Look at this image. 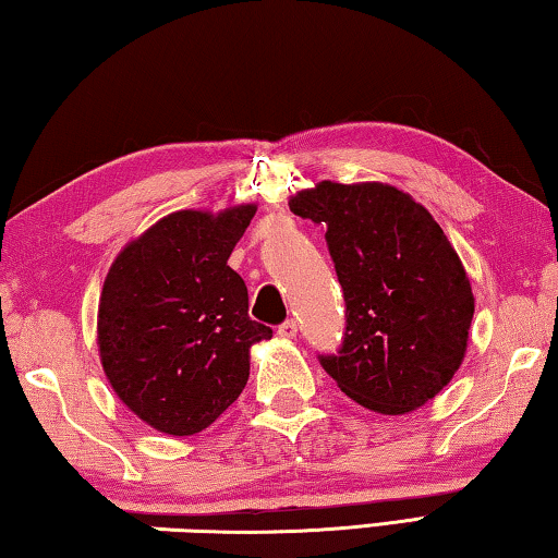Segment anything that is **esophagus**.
<instances>
[{
	"label": "esophagus",
	"instance_id": "34e87169",
	"mask_svg": "<svg viewBox=\"0 0 558 558\" xmlns=\"http://www.w3.org/2000/svg\"><path fill=\"white\" fill-rule=\"evenodd\" d=\"M278 335L282 339H295L298 337V323H295V319H288V323H282L278 327Z\"/></svg>",
	"mask_w": 558,
	"mask_h": 558
}]
</instances>
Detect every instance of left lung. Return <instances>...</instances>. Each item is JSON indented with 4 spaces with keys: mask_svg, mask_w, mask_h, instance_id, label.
<instances>
[{
    "mask_svg": "<svg viewBox=\"0 0 558 558\" xmlns=\"http://www.w3.org/2000/svg\"><path fill=\"white\" fill-rule=\"evenodd\" d=\"M290 211L327 226L347 302L339 354L319 356L364 409L401 415L450 384L468 352L475 295L460 256L426 206L381 182H325Z\"/></svg>",
    "mask_w": 558,
    "mask_h": 558,
    "instance_id": "left-lung-1",
    "label": "left lung"
}]
</instances>
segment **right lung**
Here are the masks:
<instances>
[{
	"instance_id": "1",
	"label": "right lung",
	"mask_w": 558,
	"mask_h": 558,
	"mask_svg": "<svg viewBox=\"0 0 558 558\" xmlns=\"http://www.w3.org/2000/svg\"><path fill=\"white\" fill-rule=\"evenodd\" d=\"M256 204L167 214L118 253L98 302V354L112 391L165 436L209 428L239 399L251 347L272 329L248 317L229 256Z\"/></svg>"
}]
</instances>
